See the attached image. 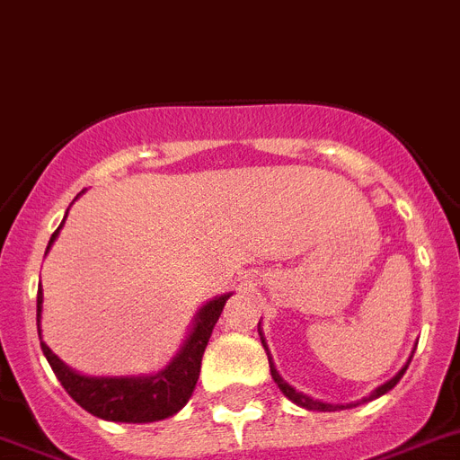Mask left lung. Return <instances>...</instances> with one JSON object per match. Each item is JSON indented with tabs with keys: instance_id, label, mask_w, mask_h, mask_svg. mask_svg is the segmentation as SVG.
Instances as JSON below:
<instances>
[{
	"instance_id": "1",
	"label": "left lung",
	"mask_w": 460,
	"mask_h": 460,
	"mask_svg": "<svg viewBox=\"0 0 460 460\" xmlns=\"http://www.w3.org/2000/svg\"><path fill=\"white\" fill-rule=\"evenodd\" d=\"M257 329H259V335H261L263 349H266V354H269L270 375H273L278 389L282 391V394H285V396L289 398L291 402H296L298 407H305V410H313V412H338V410H347V407H357V405H361V402H368V401H375V398H379V396H385V394H389V391L394 389V386H396L398 382H401V377H402V375H405L407 366H410V361H412V354H414V351H412V354H410V358H407L405 366H402V368L398 370V373L394 375V377H391L389 382H385V385H379L377 389L370 391L368 396L361 398V401H357V402H326V401H317V398L305 396L303 391H296V389H294V386L289 385V382H287L285 377H282V375L278 373V368H275V363H273V357H270V351H269V345H266V338H263V333H261V322H259ZM414 349H417V347H414Z\"/></svg>"
}]
</instances>
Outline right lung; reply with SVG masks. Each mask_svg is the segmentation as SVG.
<instances>
[{"label":"right lung","instance_id":"obj_1","mask_svg":"<svg viewBox=\"0 0 460 460\" xmlns=\"http://www.w3.org/2000/svg\"><path fill=\"white\" fill-rule=\"evenodd\" d=\"M85 191V190H83ZM81 191V194H83ZM78 194V197H81ZM75 197V199H78ZM74 199V201H75ZM69 213V210H66ZM66 219V215H64ZM58 226L50 241H48L46 254L50 252L53 243L58 241L59 231L64 226ZM229 294H219V296L210 298L203 303L197 310L191 326L187 331L185 341H182L181 349L175 351V357L171 358L164 368L157 373L147 375H83L78 370L69 368L53 349L43 342L41 338V313H43V289L39 287L37 294V329L39 338H41L43 357L48 358L53 373L58 375L59 385L66 389L71 398H74L83 410L106 421H122V423H150L162 421L173 414H178L187 401L191 398V391L197 386L199 373H201V358L206 351L210 333H213L215 324H217L219 314L225 310V303L229 301Z\"/></svg>","mask_w":460,"mask_h":460}]
</instances>
